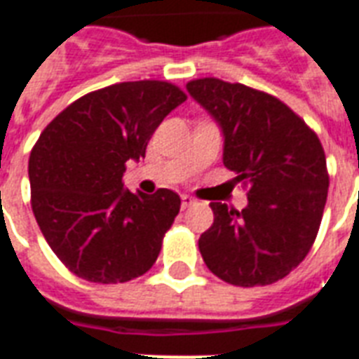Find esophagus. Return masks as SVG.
<instances>
[{
    "label": "esophagus",
    "mask_w": 359,
    "mask_h": 359,
    "mask_svg": "<svg viewBox=\"0 0 359 359\" xmlns=\"http://www.w3.org/2000/svg\"><path fill=\"white\" fill-rule=\"evenodd\" d=\"M194 203H196V200H194L192 196H182V198H180V207H182V209H187V207L194 205Z\"/></svg>",
    "instance_id": "1"
}]
</instances>
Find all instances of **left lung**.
Masks as SVG:
<instances>
[{
  "mask_svg": "<svg viewBox=\"0 0 359 359\" xmlns=\"http://www.w3.org/2000/svg\"><path fill=\"white\" fill-rule=\"evenodd\" d=\"M187 91L222 133L230 182L247 187V207L213 201V226L200 253L217 278L240 287L268 285L302 262L314 243L329 177L316 133L272 95L217 78L190 81Z\"/></svg>",
  "mask_w": 359,
  "mask_h": 359,
  "instance_id": "8db88e82",
  "label": "left lung"
}]
</instances>
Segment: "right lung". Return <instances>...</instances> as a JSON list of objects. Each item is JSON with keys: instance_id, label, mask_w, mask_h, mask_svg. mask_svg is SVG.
Wrapping results in <instances>:
<instances>
[{"instance_id": "add662e5", "label": "right lung", "mask_w": 359, "mask_h": 359, "mask_svg": "<svg viewBox=\"0 0 359 359\" xmlns=\"http://www.w3.org/2000/svg\"><path fill=\"white\" fill-rule=\"evenodd\" d=\"M187 100L167 81H126L72 102L39 135L28 161L32 211L66 268L95 283H123L148 272L180 198L123 187L127 161Z\"/></svg>"}]
</instances>
